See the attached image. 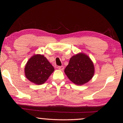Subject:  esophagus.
<instances>
[{
    "label": "esophagus",
    "mask_w": 123,
    "mask_h": 123,
    "mask_svg": "<svg viewBox=\"0 0 123 123\" xmlns=\"http://www.w3.org/2000/svg\"><path fill=\"white\" fill-rule=\"evenodd\" d=\"M58 69L60 70H63L64 69V67L63 66H59L58 67Z\"/></svg>",
    "instance_id": "obj_1"
}]
</instances>
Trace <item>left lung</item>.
<instances>
[{
    "label": "left lung",
    "mask_w": 123,
    "mask_h": 123,
    "mask_svg": "<svg viewBox=\"0 0 123 123\" xmlns=\"http://www.w3.org/2000/svg\"><path fill=\"white\" fill-rule=\"evenodd\" d=\"M94 63L88 55L79 53L70 58L64 69L68 79L77 85H82L91 80L94 75Z\"/></svg>",
    "instance_id": "1"
}]
</instances>
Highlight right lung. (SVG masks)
I'll return each instance as SVG.
<instances>
[{
    "instance_id": "add662e5",
    "label": "right lung",
    "mask_w": 123,
    "mask_h": 123,
    "mask_svg": "<svg viewBox=\"0 0 123 123\" xmlns=\"http://www.w3.org/2000/svg\"><path fill=\"white\" fill-rule=\"evenodd\" d=\"M54 67L44 55L35 54L27 61L24 73L28 80L36 85H42L54 71Z\"/></svg>"
}]
</instances>
